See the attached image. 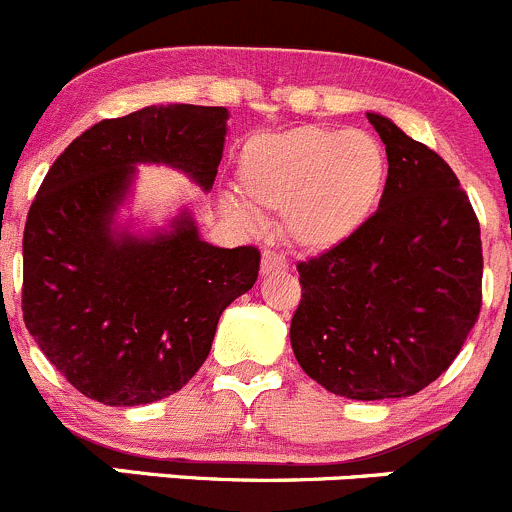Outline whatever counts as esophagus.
<instances>
[{"label":"esophagus","mask_w":512,"mask_h":512,"mask_svg":"<svg viewBox=\"0 0 512 512\" xmlns=\"http://www.w3.org/2000/svg\"><path fill=\"white\" fill-rule=\"evenodd\" d=\"M288 261L276 251H263L261 256V273H276V271H286Z\"/></svg>","instance_id":"obj_1"}]
</instances>
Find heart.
Listing matches in <instances>:
<instances>
[{"instance_id": "b5f03b06", "label": "heart", "mask_w": 512, "mask_h": 512, "mask_svg": "<svg viewBox=\"0 0 512 512\" xmlns=\"http://www.w3.org/2000/svg\"><path fill=\"white\" fill-rule=\"evenodd\" d=\"M386 174V154L371 134L321 124L258 134L239 156L246 199L257 209L281 211L283 236L303 251L351 239L371 219ZM253 207L226 196V209L246 224L258 219Z\"/></svg>"}]
</instances>
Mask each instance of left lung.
Instances as JSON below:
<instances>
[{
	"instance_id": "obj_1",
	"label": "left lung",
	"mask_w": 512,
	"mask_h": 512,
	"mask_svg": "<svg viewBox=\"0 0 512 512\" xmlns=\"http://www.w3.org/2000/svg\"><path fill=\"white\" fill-rule=\"evenodd\" d=\"M386 144L378 211L343 244L298 263L296 361L353 401L423 391L463 348L483 303L480 224L448 164L368 111Z\"/></svg>"
}]
</instances>
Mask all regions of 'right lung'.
Instances as JSON below:
<instances>
[{
    "label": "right lung",
    "instance_id": "obj_1",
    "mask_svg": "<svg viewBox=\"0 0 512 512\" xmlns=\"http://www.w3.org/2000/svg\"><path fill=\"white\" fill-rule=\"evenodd\" d=\"M224 106L159 104L104 119L52 164L24 226V323L91 401L144 406L181 391L206 361L231 301L258 278L254 246L219 249L189 211L169 229L114 221L136 164L184 171L204 191L224 156Z\"/></svg>",
    "mask_w": 512,
    "mask_h": 512
}]
</instances>
